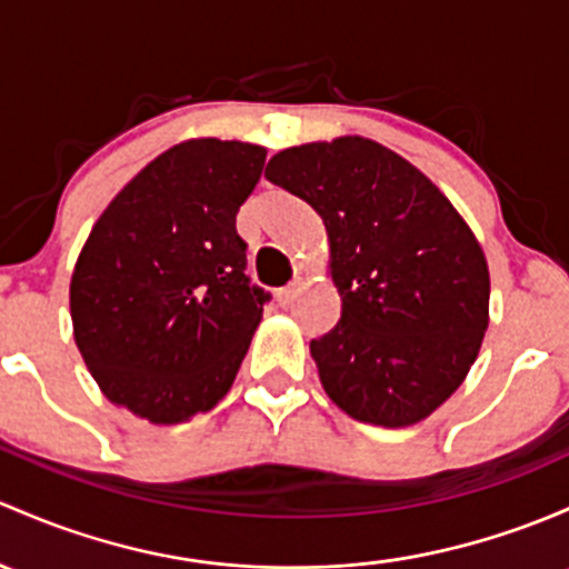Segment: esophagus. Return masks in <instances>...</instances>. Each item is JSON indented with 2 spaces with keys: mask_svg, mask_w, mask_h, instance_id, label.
I'll return each mask as SVG.
<instances>
[{
  "mask_svg": "<svg viewBox=\"0 0 569 569\" xmlns=\"http://www.w3.org/2000/svg\"><path fill=\"white\" fill-rule=\"evenodd\" d=\"M295 297H297V283H289V286H286V289H280L278 291L280 308H289V305L295 302Z\"/></svg>",
  "mask_w": 569,
  "mask_h": 569,
  "instance_id": "esophagus-1",
  "label": "esophagus"
}]
</instances>
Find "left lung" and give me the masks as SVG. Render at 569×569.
Wrapping results in <instances>:
<instances>
[{"label":"left lung","mask_w":569,"mask_h":569,"mask_svg":"<svg viewBox=\"0 0 569 569\" xmlns=\"http://www.w3.org/2000/svg\"><path fill=\"white\" fill-rule=\"evenodd\" d=\"M264 177L321 214L340 321L310 340L332 403L406 428L463 385L488 330L475 231L417 166L362 136L289 147Z\"/></svg>","instance_id":"obj_1"}]
</instances>
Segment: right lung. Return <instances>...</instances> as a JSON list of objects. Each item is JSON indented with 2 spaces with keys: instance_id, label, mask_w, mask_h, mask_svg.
Returning a JSON list of instances; mask_svg holds the SVG:
<instances>
[{
  "instance_id": "right-lung-1",
  "label": "right lung",
  "mask_w": 569,
  "mask_h": 569,
  "mask_svg": "<svg viewBox=\"0 0 569 569\" xmlns=\"http://www.w3.org/2000/svg\"><path fill=\"white\" fill-rule=\"evenodd\" d=\"M267 149L190 139L113 196L70 278L73 338L113 406L177 426L223 400L269 295L250 286L237 212Z\"/></svg>"
}]
</instances>
